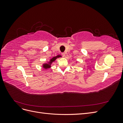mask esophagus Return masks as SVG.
I'll return each mask as SVG.
<instances>
[{"mask_svg": "<svg viewBox=\"0 0 123 123\" xmlns=\"http://www.w3.org/2000/svg\"><path fill=\"white\" fill-rule=\"evenodd\" d=\"M62 55L63 56H65V53H64V52H63V53H62Z\"/></svg>", "mask_w": 123, "mask_h": 123, "instance_id": "1", "label": "esophagus"}]
</instances>
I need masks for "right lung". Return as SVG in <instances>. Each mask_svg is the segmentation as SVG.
Masks as SVG:
<instances>
[{"label":"right lung","mask_w":123,"mask_h":123,"mask_svg":"<svg viewBox=\"0 0 123 123\" xmlns=\"http://www.w3.org/2000/svg\"><path fill=\"white\" fill-rule=\"evenodd\" d=\"M61 57V55H57V56H56V57H53L52 58V59H51V60H50V62H49V64H43V68H44V69H48V68H50V67H51V63L52 62H54L56 59L57 58H58V57Z\"/></svg>","instance_id":"1"}]
</instances>
